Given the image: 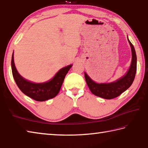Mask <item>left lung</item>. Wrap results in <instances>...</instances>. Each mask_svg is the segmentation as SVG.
I'll use <instances>...</instances> for the list:
<instances>
[{"label":"left lung","mask_w":148,"mask_h":148,"mask_svg":"<svg viewBox=\"0 0 148 148\" xmlns=\"http://www.w3.org/2000/svg\"><path fill=\"white\" fill-rule=\"evenodd\" d=\"M128 42L132 49L131 65L127 73L120 79L112 83H97L94 82L85 72L86 84L92 93L95 95L106 99H114L126 91L134 82L137 71V55L134 45L129 40Z\"/></svg>","instance_id":"left-lung-1"}]
</instances>
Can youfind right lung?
<instances>
[{"label":"right lung","mask_w":148,"mask_h":148,"mask_svg":"<svg viewBox=\"0 0 148 148\" xmlns=\"http://www.w3.org/2000/svg\"><path fill=\"white\" fill-rule=\"evenodd\" d=\"M72 65L63 67L57 72L53 79L47 82L34 83L22 77L16 71L14 63V56L11 58V69L14 81L23 93L34 100L44 101L56 97L62 87L66 74Z\"/></svg>","instance_id":"right-lung-1"}]
</instances>
